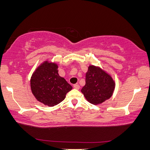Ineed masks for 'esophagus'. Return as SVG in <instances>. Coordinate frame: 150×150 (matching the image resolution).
I'll return each mask as SVG.
<instances>
[{
  "label": "esophagus",
  "mask_w": 150,
  "mask_h": 150,
  "mask_svg": "<svg viewBox=\"0 0 150 150\" xmlns=\"http://www.w3.org/2000/svg\"><path fill=\"white\" fill-rule=\"evenodd\" d=\"M74 88L76 89H80V86L79 84H75V85H74Z\"/></svg>",
  "instance_id": "34e87169"
}]
</instances>
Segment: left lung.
Instances as JSON below:
<instances>
[{"mask_svg":"<svg viewBox=\"0 0 150 150\" xmlns=\"http://www.w3.org/2000/svg\"><path fill=\"white\" fill-rule=\"evenodd\" d=\"M115 87V83L108 74L99 67L89 65L81 92L88 102L96 105L109 99Z\"/></svg>","mask_w":150,"mask_h":150,"instance_id":"obj_1","label":"left lung"}]
</instances>
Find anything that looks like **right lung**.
Returning a JSON list of instances; mask_svg holds the SVG:
<instances>
[{
	"mask_svg": "<svg viewBox=\"0 0 150 150\" xmlns=\"http://www.w3.org/2000/svg\"><path fill=\"white\" fill-rule=\"evenodd\" d=\"M57 63L44 61L33 74L30 89L38 101L48 106H54L65 99L72 87L61 77Z\"/></svg>",
	"mask_w": 150,
	"mask_h": 150,
	"instance_id": "right-lung-1",
	"label": "right lung"
}]
</instances>
